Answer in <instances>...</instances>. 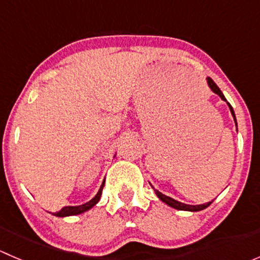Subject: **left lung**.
Returning <instances> with one entry per match:
<instances>
[{
	"label": "left lung",
	"instance_id": "1",
	"mask_svg": "<svg viewBox=\"0 0 260 260\" xmlns=\"http://www.w3.org/2000/svg\"><path fill=\"white\" fill-rule=\"evenodd\" d=\"M208 84H209V86H210L211 90L214 91V93H216L217 95H219L220 98L222 99V101L226 102V99H225V96H224V94H222V91L220 90L219 86H217L216 84L214 83V80H212L211 78H208ZM226 103H228V102H226ZM228 106H229L230 112H232L233 117H234L235 125H237V118H235L234 109H233V107L230 106V103H228ZM153 190H154V192H156V195L158 196L159 200H162V201H164L165 204H167V205H169V206H171V208L177 209V210H185V211H200V210H204V209H206V208H208V206H210V205H211V203H212V201H210V203L203 204V205H187V204H182V203H180V201H176V200H174V199L169 198V196L164 195V193H161V192H159L158 190H156V188H153Z\"/></svg>",
	"mask_w": 260,
	"mask_h": 260
}]
</instances>
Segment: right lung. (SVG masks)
I'll return each instance as SVG.
<instances>
[{
    "mask_svg": "<svg viewBox=\"0 0 260 260\" xmlns=\"http://www.w3.org/2000/svg\"><path fill=\"white\" fill-rule=\"evenodd\" d=\"M103 186H104V182L102 183L101 188H99L98 193H96L95 196H94L93 199H91L89 203L86 204H83V205H79V206H65V208H62L61 210L55 212V216H59V217H64V216H70V215H78V214H81V212L89 210V209L93 208L94 205H95L96 203L99 201V199H101L102 196V191H103Z\"/></svg>",
    "mask_w": 260,
    "mask_h": 260,
    "instance_id": "right-lung-1",
    "label": "right lung"
}]
</instances>
